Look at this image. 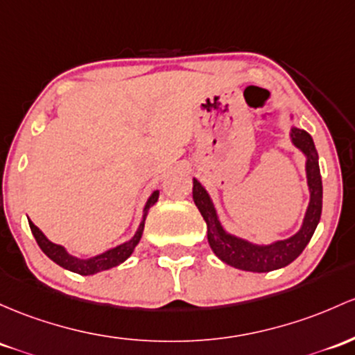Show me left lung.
<instances>
[{
	"label": "left lung",
	"mask_w": 355,
	"mask_h": 355,
	"mask_svg": "<svg viewBox=\"0 0 355 355\" xmlns=\"http://www.w3.org/2000/svg\"><path fill=\"white\" fill-rule=\"evenodd\" d=\"M291 141L306 155V180L310 189V204L306 209L302 229L290 239L276 241L270 246H258L239 237L227 234L217 219L216 209L209 193L200 182L193 178V202L200 210L202 217L207 222V239L212 251L220 261L237 270L252 272H268L285 268L291 261L302 254L310 243L322 214V177L318 166V153L315 150L313 139L306 131L291 128Z\"/></svg>",
	"instance_id": "8db88e82"
}]
</instances>
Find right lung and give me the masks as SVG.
<instances>
[{
    "mask_svg": "<svg viewBox=\"0 0 355 355\" xmlns=\"http://www.w3.org/2000/svg\"><path fill=\"white\" fill-rule=\"evenodd\" d=\"M157 200H158V190L157 192L151 193V197L148 198L141 224H139L138 231H136V234L131 237L130 241H126V243L119 244V246L109 249V251L103 252V254L94 256V258H89V259H79V258H76V256H70L62 246L50 243V241L44 236V232H42L32 220H28V224H30V229H32L37 244L40 246L42 251H44L45 254L53 261V263H57L58 266L65 268V270L79 272V275H84V276L96 275V272H99V271H104V270H109V268L118 266V264L123 263V261H126L131 254H133L136 244H138L139 239H141L148 209H150Z\"/></svg>",
    "mask_w": 355,
    "mask_h": 355,
    "instance_id": "right-lung-1",
    "label": "right lung"
}]
</instances>
